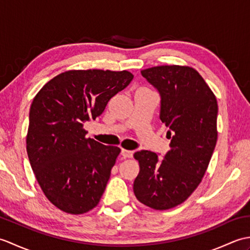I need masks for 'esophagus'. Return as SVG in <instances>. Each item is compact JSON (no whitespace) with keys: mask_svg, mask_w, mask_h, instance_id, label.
I'll return each instance as SVG.
<instances>
[{"mask_svg":"<svg viewBox=\"0 0 250 250\" xmlns=\"http://www.w3.org/2000/svg\"><path fill=\"white\" fill-rule=\"evenodd\" d=\"M121 155L124 156V158H131L132 156H133V151H132V150H126V149H124V148H122V149H121Z\"/></svg>","mask_w":250,"mask_h":250,"instance_id":"esophagus-1","label":"esophagus"}]
</instances>
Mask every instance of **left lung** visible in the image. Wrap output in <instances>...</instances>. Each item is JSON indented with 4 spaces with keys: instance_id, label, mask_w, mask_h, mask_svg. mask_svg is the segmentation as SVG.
Wrapping results in <instances>:
<instances>
[{
    "instance_id": "left-lung-1",
    "label": "left lung",
    "mask_w": 250,
    "mask_h": 250,
    "mask_svg": "<svg viewBox=\"0 0 250 250\" xmlns=\"http://www.w3.org/2000/svg\"><path fill=\"white\" fill-rule=\"evenodd\" d=\"M141 73L160 94V119L169 129L171 149L162 160L152 151L134 153L140 173L133 191L146 206L168 209L187 200L204 176L217 142L218 105L192 67L161 65Z\"/></svg>"
}]
</instances>
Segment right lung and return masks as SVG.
Returning <instances> with one entry per match:
<instances>
[{"label": "right lung", "mask_w": 250, "mask_h": 250, "mask_svg": "<svg viewBox=\"0 0 250 250\" xmlns=\"http://www.w3.org/2000/svg\"><path fill=\"white\" fill-rule=\"evenodd\" d=\"M133 77L128 71H67L35 95L26 152L46 198L65 213L83 214L99 204L120 148L86 139L83 124Z\"/></svg>", "instance_id": "add662e5"}]
</instances>
